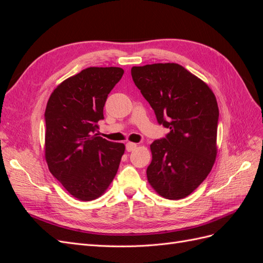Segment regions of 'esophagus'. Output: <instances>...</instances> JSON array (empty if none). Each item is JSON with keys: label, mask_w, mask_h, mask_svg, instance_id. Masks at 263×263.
Segmentation results:
<instances>
[{"label": "esophagus", "mask_w": 263, "mask_h": 263, "mask_svg": "<svg viewBox=\"0 0 263 263\" xmlns=\"http://www.w3.org/2000/svg\"><path fill=\"white\" fill-rule=\"evenodd\" d=\"M136 148H137V145L134 144V142H127L126 144V150L128 151V153H130V151L135 150Z\"/></svg>", "instance_id": "obj_1"}]
</instances>
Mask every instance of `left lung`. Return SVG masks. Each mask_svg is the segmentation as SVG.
Here are the masks:
<instances>
[{
	"mask_svg": "<svg viewBox=\"0 0 263 263\" xmlns=\"http://www.w3.org/2000/svg\"><path fill=\"white\" fill-rule=\"evenodd\" d=\"M132 77L170 133L150 145L147 179L168 200L189 196L206 179L217 156L218 105L211 87L178 63L133 67Z\"/></svg>",
	"mask_w": 263,
	"mask_h": 263,
	"instance_id": "obj_1",
	"label": "left lung"
}]
</instances>
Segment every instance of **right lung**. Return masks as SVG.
<instances>
[{"label":"right lung","instance_id":"obj_1","mask_svg":"<svg viewBox=\"0 0 263 263\" xmlns=\"http://www.w3.org/2000/svg\"><path fill=\"white\" fill-rule=\"evenodd\" d=\"M117 67H90L62 81L46 106L45 159L49 171L79 201L105 193L125 145L95 134L108 93L121 80Z\"/></svg>","mask_w":263,"mask_h":263}]
</instances>
